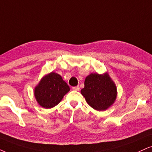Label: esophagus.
Here are the masks:
<instances>
[{"label": "esophagus", "mask_w": 152, "mask_h": 152, "mask_svg": "<svg viewBox=\"0 0 152 152\" xmlns=\"http://www.w3.org/2000/svg\"><path fill=\"white\" fill-rule=\"evenodd\" d=\"M72 89H73V90L79 91L80 90V87H79V86H76V87H72Z\"/></svg>", "instance_id": "obj_1"}]
</instances>
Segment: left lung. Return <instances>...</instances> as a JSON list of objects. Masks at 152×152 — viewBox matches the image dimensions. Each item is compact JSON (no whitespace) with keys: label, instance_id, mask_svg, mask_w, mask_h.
<instances>
[{"label":"left lung","instance_id":"left-lung-1","mask_svg":"<svg viewBox=\"0 0 152 152\" xmlns=\"http://www.w3.org/2000/svg\"><path fill=\"white\" fill-rule=\"evenodd\" d=\"M81 94L94 109L104 110L115 102L117 89L107 73H91L86 77Z\"/></svg>","mask_w":152,"mask_h":152}]
</instances>
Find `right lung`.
<instances>
[{
    "mask_svg": "<svg viewBox=\"0 0 152 152\" xmlns=\"http://www.w3.org/2000/svg\"><path fill=\"white\" fill-rule=\"evenodd\" d=\"M70 87L60 75L50 72L43 77L34 89L37 102L45 108H50L58 104Z\"/></svg>",
    "mask_w": 152,
    "mask_h": 152,
    "instance_id": "right-lung-1",
    "label": "right lung"
}]
</instances>
